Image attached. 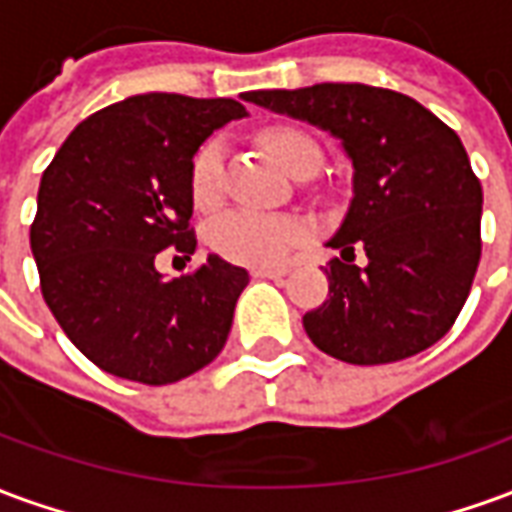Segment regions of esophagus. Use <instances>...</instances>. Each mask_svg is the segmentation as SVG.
Returning <instances> with one entry per match:
<instances>
[{
    "instance_id": "obj_1",
    "label": "esophagus",
    "mask_w": 512,
    "mask_h": 512,
    "mask_svg": "<svg viewBox=\"0 0 512 512\" xmlns=\"http://www.w3.org/2000/svg\"><path fill=\"white\" fill-rule=\"evenodd\" d=\"M288 266H268V268H252V277H268V279H282L288 274Z\"/></svg>"
}]
</instances>
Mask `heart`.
<instances>
[{
  "instance_id": "b5f03b06",
  "label": "heart",
  "mask_w": 512,
  "mask_h": 512,
  "mask_svg": "<svg viewBox=\"0 0 512 512\" xmlns=\"http://www.w3.org/2000/svg\"><path fill=\"white\" fill-rule=\"evenodd\" d=\"M263 145L293 175L304 164H321V147L299 128L279 126L263 131ZM189 194L197 211L219 208L224 197V147L208 139L197 147L189 167ZM304 233L301 222L282 213L230 211L219 216L208 230V244L216 255L244 266H271L288 252Z\"/></svg>"
}]
</instances>
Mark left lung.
<instances>
[{"instance_id":"left-lung-1","label":"left lung","mask_w":512,"mask_h":512,"mask_svg":"<svg viewBox=\"0 0 512 512\" xmlns=\"http://www.w3.org/2000/svg\"><path fill=\"white\" fill-rule=\"evenodd\" d=\"M246 101L343 139L354 200L329 246V299L304 315L323 354L389 365L450 332L469 299L483 241V186L458 134L430 109L370 84L255 90ZM354 248L368 263L356 267Z\"/></svg>"}]
</instances>
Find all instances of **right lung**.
I'll return each mask as SVG.
<instances>
[{"instance_id":"1","label":"right lung","mask_w":512,"mask_h":512,"mask_svg":"<svg viewBox=\"0 0 512 512\" xmlns=\"http://www.w3.org/2000/svg\"><path fill=\"white\" fill-rule=\"evenodd\" d=\"M244 115L233 98L134 95L82 120L43 172L29 227L40 293L68 340L106 373L175 384L227 343L244 268L211 255L164 282L156 260L164 249L194 255L191 158Z\"/></svg>"}]
</instances>
